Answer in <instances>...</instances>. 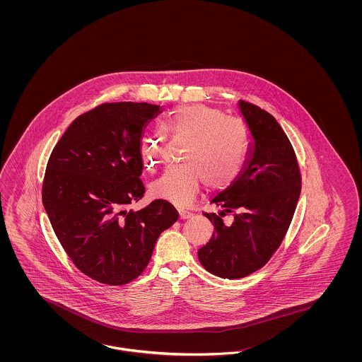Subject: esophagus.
Masks as SVG:
<instances>
[{
    "instance_id": "esophagus-1",
    "label": "esophagus",
    "mask_w": 362,
    "mask_h": 362,
    "mask_svg": "<svg viewBox=\"0 0 362 362\" xmlns=\"http://www.w3.org/2000/svg\"><path fill=\"white\" fill-rule=\"evenodd\" d=\"M191 216H192V214H191V212H188V211H185V209H179V219H189Z\"/></svg>"
}]
</instances>
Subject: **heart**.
<instances>
[{
    "instance_id": "obj_1",
    "label": "heart",
    "mask_w": 362,
    "mask_h": 362,
    "mask_svg": "<svg viewBox=\"0 0 362 362\" xmlns=\"http://www.w3.org/2000/svg\"><path fill=\"white\" fill-rule=\"evenodd\" d=\"M159 130L141 141L146 168L158 165L165 136L186 139V143L180 155L183 165L167 168L151 183L150 192L155 199L186 207L203 182L209 189H223L240 175L250 148V130L239 118L227 117L209 105H187L170 112Z\"/></svg>"
}]
</instances>
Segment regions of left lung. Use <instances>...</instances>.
Here are the masks:
<instances>
[{
    "instance_id": "left-lung-1",
    "label": "left lung",
    "mask_w": 362,
    "mask_h": 362,
    "mask_svg": "<svg viewBox=\"0 0 362 362\" xmlns=\"http://www.w3.org/2000/svg\"><path fill=\"white\" fill-rule=\"evenodd\" d=\"M251 142L245 165L227 189L211 203L219 215L204 216L214 224L209 243L197 251L199 262L223 279H241L263 268L272 257L293 218L301 192L296 153L274 117L240 100ZM232 213V222L222 216Z\"/></svg>"
}]
</instances>
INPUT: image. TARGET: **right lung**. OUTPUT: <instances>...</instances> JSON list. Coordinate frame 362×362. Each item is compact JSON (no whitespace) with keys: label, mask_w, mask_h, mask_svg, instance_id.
<instances>
[{"label":"right lung","mask_w":362,"mask_h":362,"mask_svg":"<svg viewBox=\"0 0 362 362\" xmlns=\"http://www.w3.org/2000/svg\"><path fill=\"white\" fill-rule=\"evenodd\" d=\"M150 103H102L79 115L55 144L45 171L42 203L67 256L102 284L142 274L155 243L179 214L165 200L132 211L144 186L143 129L159 112Z\"/></svg>","instance_id":"add662e5"}]
</instances>
